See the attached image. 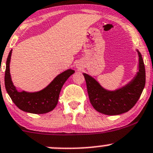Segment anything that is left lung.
Instances as JSON below:
<instances>
[{"label":"left lung","instance_id":"1","mask_svg":"<svg viewBox=\"0 0 153 153\" xmlns=\"http://www.w3.org/2000/svg\"><path fill=\"white\" fill-rule=\"evenodd\" d=\"M138 53L139 69L137 75L129 84L117 90H106L92 77L84 73L89 101L98 112L108 115H120L128 112L136 104L142 93L146 81L142 56L138 51Z\"/></svg>","mask_w":153,"mask_h":153}]
</instances>
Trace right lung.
Returning <instances> with one entry per match:
<instances>
[{
  "mask_svg": "<svg viewBox=\"0 0 153 153\" xmlns=\"http://www.w3.org/2000/svg\"><path fill=\"white\" fill-rule=\"evenodd\" d=\"M9 53L6 64L5 87L7 93L20 109L34 114H44L52 111L58 104L61 89L66 81L75 72L72 69H67L58 75L47 87L36 92H18L13 85L10 72V63L12 55Z\"/></svg>",
  "mask_w": 153,
  "mask_h": 153,
  "instance_id": "right-lung-1",
  "label": "right lung"
}]
</instances>
